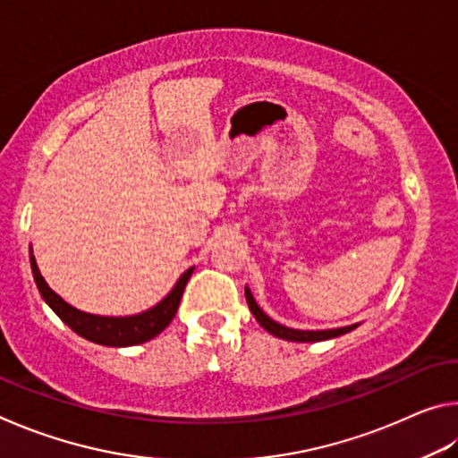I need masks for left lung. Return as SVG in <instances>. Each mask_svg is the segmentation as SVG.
I'll list each match as a JSON object with an SVG mask.
<instances>
[{"label":"left lung","mask_w":458,"mask_h":458,"mask_svg":"<svg viewBox=\"0 0 458 458\" xmlns=\"http://www.w3.org/2000/svg\"><path fill=\"white\" fill-rule=\"evenodd\" d=\"M244 294H246V303L250 307V313L254 315V319L259 321L260 327H265L270 335H275L278 339H286V341H299V344H311V341H325V339H333V337H339V335H345V333L353 331L358 327L360 323H353V325H347V327H337V329H293V327H286V325L276 323L275 319H270V317L262 311L259 307L257 301H254L252 293L248 286H244Z\"/></svg>","instance_id":"8db88e82"}]
</instances>
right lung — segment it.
<instances>
[{
  "instance_id": "add662e5",
  "label": "right lung",
  "mask_w": 458,
  "mask_h": 458,
  "mask_svg": "<svg viewBox=\"0 0 458 458\" xmlns=\"http://www.w3.org/2000/svg\"><path fill=\"white\" fill-rule=\"evenodd\" d=\"M30 265H32L34 281L38 291L42 294V299L46 301V305H48L74 333H79L81 337L106 347L139 345L153 339L155 335H159L175 317L185 284H188L193 273V267L185 270V273L177 278L174 289L169 291L157 305L147 309V311L127 317H105L84 313L81 309L68 305L60 294L54 293L48 283L44 281L40 268L36 265L32 246H30Z\"/></svg>"
}]
</instances>
